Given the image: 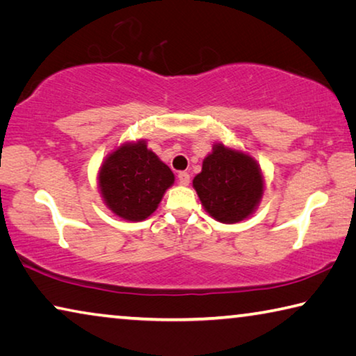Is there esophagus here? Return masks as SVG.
<instances>
[{
	"label": "esophagus",
	"mask_w": 356,
	"mask_h": 356,
	"mask_svg": "<svg viewBox=\"0 0 356 356\" xmlns=\"http://www.w3.org/2000/svg\"><path fill=\"white\" fill-rule=\"evenodd\" d=\"M178 181H179V184L188 186L191 183V175L188 172H179L178 173Z\"/></svg>",
	"instance_id": "esophagus-1"
}]
</instances>
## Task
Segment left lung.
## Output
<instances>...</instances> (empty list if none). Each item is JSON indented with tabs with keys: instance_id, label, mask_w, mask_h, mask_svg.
<instances>
[{
	"instance_id": "1",
	"label": "left lung",
	"mask_w": 356,
	"mask_h": 356,
	"mask_svg": "<svg viewBox=\"0 0 356 356\" xmlns=\"http://www.w3.org/2000/svg\"><path fill=\"white\" fill-rule=\"evenodd\" d=\"M202 205L219 222L233 224L246 219L264 194L260 168L249 154L216 145L194 178Z\"/></svg>"
}]
</instances>
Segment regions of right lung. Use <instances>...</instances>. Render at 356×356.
I'll return each mask as SVG.
<instances>
[{
  "instance_id": "1",
  "label": "right lung",
  "mask_w": 356,
  "mask_h": 356,
  "mask_svg": "<svg viewBox=\"0 0 356 356\" xmlns=\"http://www.w3.org/2000/svg\"><path fill=\"white\" fill-rule=\"evenodd\" d=\"M175 177L143 142L126 143L110 154L99 173L107 207L126 220H143L156 211Z\"/></svg>"
}]
</instances>
